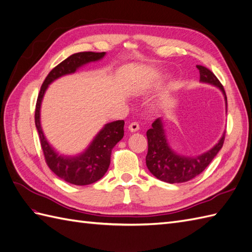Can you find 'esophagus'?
Returning a JSON list of instances; mask_svg holds the SVG:
<instances>
[{
    "label": "esophagus",
    "instance_id": "obj_1",
    "mask_svg": "<svg viewBox=\"0 0 252 252\" xmlns=\"http://www.w3.org/2000/svg\"><path fill=\"white\" fill-rule=\"evenodd\" d=\"M128 129H129L130 132H137L140 129L139 124L138 123H131V124L128 126Z\"/></svg>",
    "mask_w": 252,
    "mask_h": 252
}]
</instances>
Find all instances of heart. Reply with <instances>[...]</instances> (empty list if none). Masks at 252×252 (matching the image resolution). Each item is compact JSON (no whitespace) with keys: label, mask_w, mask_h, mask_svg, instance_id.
<instances>
[{"label":"heart","mask_w":252,"mask_h":252,"mask_svg":"<svg viewBox=\"0 0 252 252\" xmlns=\"http://www.w3.org/2000/svg\"><path fill=\"white\" fill-rule=\"evenodd\" d=\"M162 77L160 75H155L150 78H146L142 81L137 82L133 85V91L138 92V93H144V92H149L153 89L157 88L160 84Z\"/></svg>","instance_id":"heart-1"}]
</instances>
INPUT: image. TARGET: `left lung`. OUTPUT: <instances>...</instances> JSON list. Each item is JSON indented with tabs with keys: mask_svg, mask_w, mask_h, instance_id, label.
<instances>
[{
	"mask_svg": "<svg viewBox=\"0 0 252 252\" xmlns=\"http://www.w3.org/2000/svg\"><path fill=\"white\" fill-rule=\"evenodd\" d=\"M197 68L200 71L201 83L211 84L221 91L226 108V95L219 80L206 67L197 65ZM224 133L225 131L211 150L200 155H181L170 146L167 132L164 129V122L159 118L153 123L152 128L146 132L147 144H149V151L145 158L146 167L153 175L162 182L169 184L188 182L203 172L215 156L218 154V152L221 150Z\"/></svg>",
	"mask_w": 252,
	"mask_h": 252,
	"instance_id": "left-lung-1",
	"label": "left lung"
}]
</instances>
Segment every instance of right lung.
<instances>
[{
  "label": "right lung",
  "instance_id": "1",
  "mask_svg": "<svg viewBox=\"0 0 252 252\" xmlns=\"http://www.w3.org/2000/svg\"><path fill=\"white\" fill-rule=\"evenodd\" d=\"M106 52H79L71 54L49 72L42 83L35 110V125L44 152L46 162L52 172L60 179L73 185H90L100 180L108 171L111 151L124 137V121L107 123L91 141L87 149L76 155H64L49 143L40 122L41 102L49 85L55 80L72 75L79 68L105 58Z\"/></svg>",
  "mask_w": 252,
  "mask_h": 252
}]
</instances>
